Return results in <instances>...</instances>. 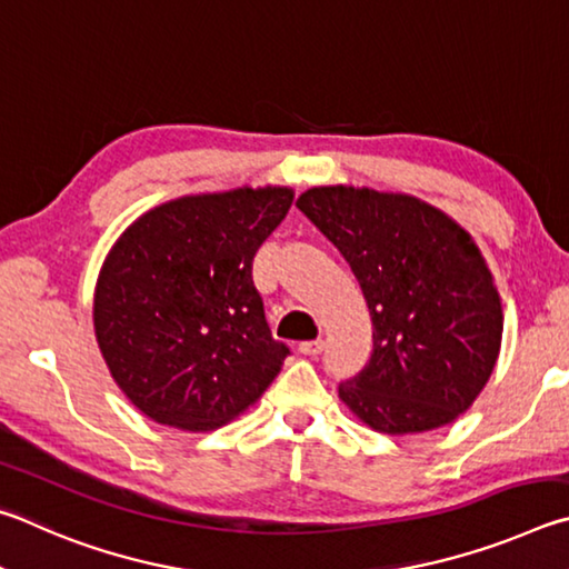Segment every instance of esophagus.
I'll list each match as a JSON object with an SVG mask.
<instances>
[{
    "label": "esophagus",
    "instance_id": "obj_1",
    "mask_svg": "<svg viewBox=\"0 0 569 569\" xmlns=\"http://www.w3.org/2000/svg\"><path fill=\"white\" fill-rule=\"evenodd\" d=\"M322 347H325L322 340H307V342H300V347H297V350H300V355L315 357V355L322 352Z\"/></svg>",
    "mask_w": 569,
    "mask_h": 569
}]
</instances>
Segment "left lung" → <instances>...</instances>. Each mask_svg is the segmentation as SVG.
Listing matches in <instances>:
<instances>
[{"label": "left lung", "mask_w": 569, "mask_h": 569, "mask_svg": "<svg viewBox=\"0 0 569 569\" xmlns=\"http://www.w3.org/2000/svg\"><path fill=\"white\" fill-rule=\"evenodd\" d=\"M297 207L352 267L372 317L370 362L340 400L387 435L470 410L502 342L500 295L472 237L422 199L370 187H312Z\"/></svg>", "instance_id": "8db88e82"}]
</instances>
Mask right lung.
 Masks as SVG:
<instances>
[{"label": "right lung", "instance_id": "obj_1", "mask_svg": "<svg viewBox=\"0 0 569 569\" xmlns=\"http://www.w3.org/2000/svg\"><path fill=\"white\" fill-rule=\"evenodd\" d=\"M290 187L189 194L129 224L99 269L94 335L119 390L159 425L209 432L254 405L282 370L252 282Z\"/></svg>", "mask_w": 569, "mask_h": 569}]
</instances>
